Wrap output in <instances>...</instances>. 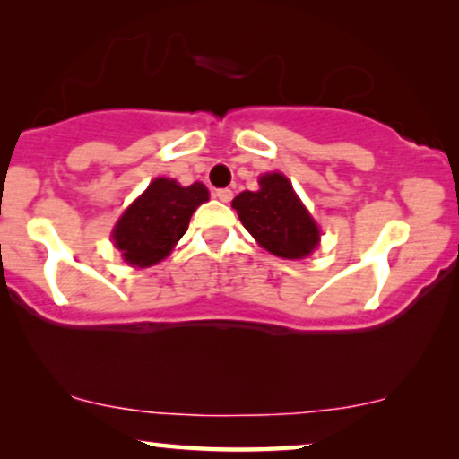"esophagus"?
<instances>
[{"mask_svg":"<svg viewBox=\"0 0 459 459\" xmlns=\"http://www.w3.org/2000/svg\"><path fill=\"white\" fill-rule=\"evenodd\" d=\"M215 196L221 200V203H230L231 196H234V192H231L230 187H221V190H215Z\"/></svg>","mask_w":459,"mask_h":459,"instance_id":"34e87169","label":"esophagus"}]
</instances>
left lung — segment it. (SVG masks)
<instances>
[{
	"instance_id": "left-lung-1",
	"label": "left lung",
	"mask_w": 459,
	"mask_h": 459,
	"mask_svg": "<svg viewBox=\"0 0 459 459\" xmlns=\"http://www.w3.org/2000/svg\"><path fill=\"white\" fill-rule=\"evenodd\" d=\"M238 217L263 248L281 259H305L319 244V228L281 173L259 178V190L234 198Z\"/></svg>"
}]
</instances>
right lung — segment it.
Segmentation results:
<instances>
[{"instance_id": "right-lung-1", "label": "right lung", "mask_w": 459, "mask_h": 459, "mask_svg": "<svg viewBox=\"0 0 459 459\" xmlns=\"http://www.w3.org/2000/svg\"><path fill=\"white\" fill-rule=\"evenodd\" d=\"M206 200L209 190L200 181L184 187L175 179L156 178L117 221L115 247L129 265H156L171 253L187 231L192 212Z\"/></svg>"}]
</instances>
